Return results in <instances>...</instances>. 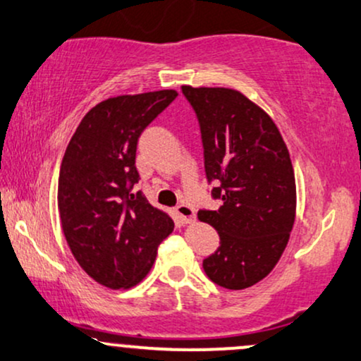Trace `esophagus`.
Masks as SVG:
<instances>
[{
	"instance_id": "obj_1",
	"label": "esophagus",
	"mask_w": 361,
	"mask_h": 361,
	"mask_svg": "<svg viewBox=\"0 0 361 361\" xmlns=\"http://www.w3.org/2000/svg\"><path fill=\"white\" fill-rule=\"evenodd\" d=\"M176 214L182 222H185V224L195 219V211L190 206H188V204H179V206L176 207Z\"/></svg>"
}]
</instances>
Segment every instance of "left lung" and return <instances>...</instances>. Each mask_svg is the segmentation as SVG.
Instances as JSON below:
<instances>
[{
  "label": "left lung",
  "instance_id": "left-lung-1",
  "mask_svg": "<svg viewBox=\"0 0 361 361\" xmlns=\"http://www.w3.org/2000/svg\"><path fill=\"white\" fill-rule=\"evenodd\" d=\"M197 117L204 169L217 211L197 217L219 234V247L202 261L204 273L226 289L266 278L295 224L296 184L278 127L264 110L231 88L182 87Z\"/></svg>",
  "mask_w": 361,
  "mask_h": 361
}]
</instances>
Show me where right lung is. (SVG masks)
<instances>
[{
	"instance_id": "1",
	"label": "right lung",
	"mask_w": 361,
	"mask_h": 361,
	"mask_svg": "<svg viewBox=\"0 0 361 361\" xmlns=\"http://www.w3.org/2000/svg\"><path fill=\"white\" fill-rule=\"evenodd\" d=\"M176 90L122 95L83 117L58 177L61 229L82 269L106 288H132L152 268L173 221L133 192L139 137L176 100Z\"/></svg>"
}]
</instances>
